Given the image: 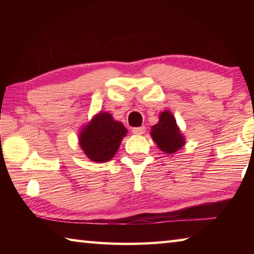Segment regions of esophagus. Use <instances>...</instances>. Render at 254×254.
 Listing matches in <instances>:
<instances>
[{"label": "esophagus", "instance_id": "obj_1", "mask_svg": "<svg viewBox=\"0 0 254 254\" xmlns=\"http://www.w3.org/2000/svg\"><path fill=\"white\" fill-rule=\"evenodd\" d=\"M132 132L134 134H143L145 132V127H132Z\"/></svg>", "mask_w": 254, "mask_h": 254}]
</instances>
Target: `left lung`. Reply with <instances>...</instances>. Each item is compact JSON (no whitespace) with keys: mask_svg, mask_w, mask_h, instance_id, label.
<instances>
[{"mask_svg":"<svg viewBox=\"0 0 254 254\" xmlns=\"http://www.w3.org/2000/svg\"><path fill=\"white\" fill-rule=\"evenodd\" d=\"M151 136L159 149L166 153H174L185 144V140L170 112H162L159 122L152 127Z\"/></svg>","mask_w":254,"mask_h":254,"instance_id":"8db88e82","label":"left lung"}]
</instances>
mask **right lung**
I'll use <instances>...</instances> for the list:
<instances>
[{"mask_svg":"<svg viewBox=\"0 0 254 254\" xmlns=\"http://www.w3.org/2000/svg\"><path fill=\"white\" fill-rule=\"evenodd\" d=\"M127 130L121 122L114 121L109 113H100L81 131L79 143L91 160L109 161L118 151Z\"/></svg>","mask_w":254,"mask_h":254,"instance_id":"add662e5","label":"right lung"}]
</instances>
